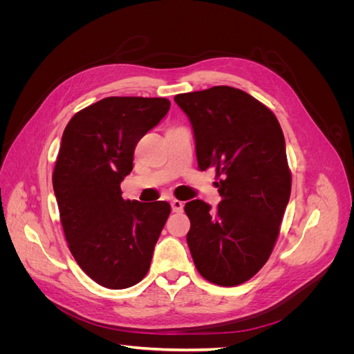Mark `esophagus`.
<instances>
[{"label": "esophagus", "instance_id": "esophagus-1", "mask_svg": "<svg viewBox=\"0 0 354 354\" xmlns=\"http://www.w3.org/2000/svg\"><path fill=\"white\" fill-rule=\"evenodd\" d=\"M183 207H185V203L181 201H178V199L171 201V208H173L174 212H181L183 211Z\"/></svg>", "mask_w": 354, "mask_h": 354}]
</instances>
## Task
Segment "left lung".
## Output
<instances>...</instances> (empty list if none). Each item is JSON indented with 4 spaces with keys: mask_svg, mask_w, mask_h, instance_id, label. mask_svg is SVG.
<instances>
[{
    "mask_svg": "<svg viewBox=\"0 0 354 354\" xmlns=\"http://www.w3.org/2000/svg\"><path fill=\"white\" fill-rule=\"evenodd\" d=\"M174 102L194 130L199 168L221 177L216 209L201 199L185 207L192 259L207 281L241 285L269 260L291 195L282 128L263 103L227 85Z\"/></svg>",
    "mask_w": 354,
    "mask_h": 354,
    "instance_id": "8db88e82",
    "label": "left lung"
}]
</instances>
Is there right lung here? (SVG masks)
Segmentation results:
<instances>
[{"mask_svg": "<svg viewBox=\"0 0 354 354\" xmlns=\"http://www.w3.org/2000/svg\"><path fill=\"white\" fill-rule=\"evenodd\" d=\"M162 97H106L72 116L53 173L60 221L78 266L104 288L140 282L171 212L165 201H125L138 140L168 113Z\"/></svg>", "mask_w": 354, "mask_h": 354, "instance_id": "1", "label": "right lung"}]
</instances>
